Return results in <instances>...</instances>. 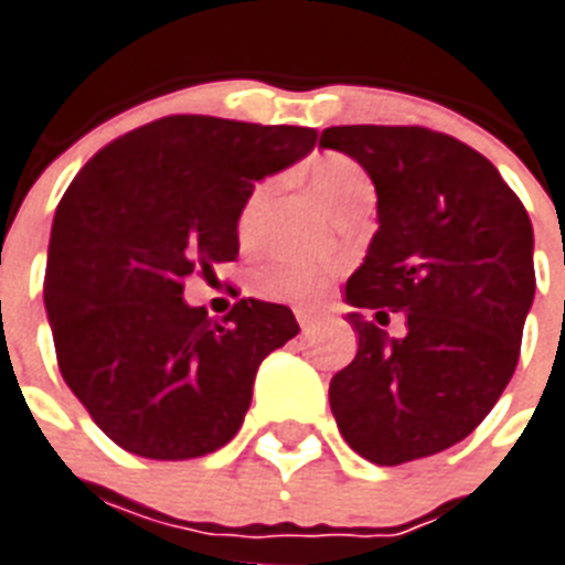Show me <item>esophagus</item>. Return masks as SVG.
Returning <instances> with one entry per match:
<instances>
[{"mask_svg": "<svg viewBox=\"0 0 565 565\" xmlns=\"http://www.w3.org/2000/svg\"><path fill=\"white\" fill-rule=\"evenodd\" d=\"M296 319H299V326H301V331H305V334H310V331L319 326V313H313V310L299 308V310H296Z\"/></svg>", "mask_w": 565, "mask_h": 565, "instance_id": "1", "label": "esophagus"}]
</instances>
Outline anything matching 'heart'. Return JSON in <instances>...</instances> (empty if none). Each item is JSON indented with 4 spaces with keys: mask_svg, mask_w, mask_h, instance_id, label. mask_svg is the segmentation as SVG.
I'll return each mask as SVG.
<instances>
[{
    "mask_svg": "<svg viewBox=\"0 0 565 565\" xmlns=\"http://www.w3.org/2000/svg\"><path fill=\"white\" fill-rule=\"evenodd\" d=\"M308 184L317 193V199L326 204L328 211L334 207L345 193H352L361 184H370L363 170L354 161L343 158V154H326L310 163ZM266 202H269V188H257L248 195L243 211L237 220L239 239H255L260 222H264ZM331 264L317 260V257H292L281 255L260 266L255 275V290L266 299L292 301V305H317L326 292L328 281H331Z\"/></svg>",
    "mask_w": 565,
    "mask_h": 565,
    "instance_id": "1",
    "label": "heart"
}]
</instances>
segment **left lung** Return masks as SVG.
<instances>
[{
    "label": "left lung",
    "instance_id": "1",
    "mask_svg": "<svg viewBox=\"0 0 565 565\" xmlns=\"http://www.w3.org/2000/svg\"><path fill=\"white\" fill-rule=\"evenodd\" d=\"M319 146L370 172L377 231L345 284L358 354L331 377L343 439L377 466L469 437L513 377L536 290L525 204L472 146L422 126H334ZM404 312L386 338L363 309Z\"/></svg>",
    "mask_w": 565,
    "mask_h": 565
}]
</instances>
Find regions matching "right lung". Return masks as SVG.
<instances>
[{
    "label": "right lung",
    "mask_w": 565,
    "mask_h": 565,
    "mask_svg": "<svg viewBox=\"0 0 565 565\" xmlns=\"http://www.w3.org/2000/svg\"><path fill=\"white\" fill-rule=\"evenodd\" d=\"M313 143V128L175 114L117 137L75 175L52 222L43 301L66 386L117 446L190 460L239 430L257 366L299 322L257 299L213 322L184 301V281L237 257L255 181Z\"/></svg>",
    "instance_id": "add662e5"
}]
</instances>
